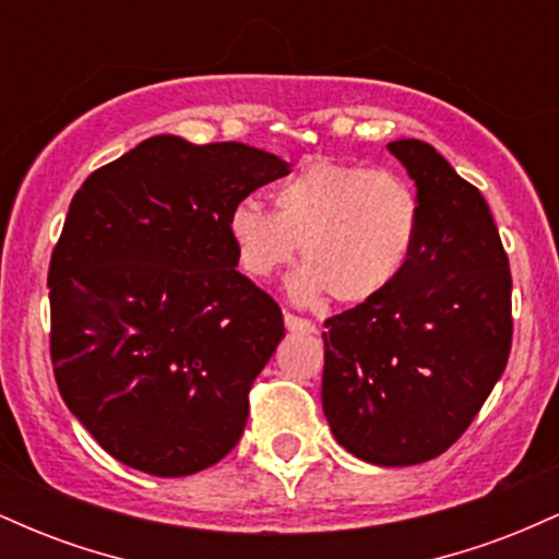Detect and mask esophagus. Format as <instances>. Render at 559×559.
Masks as SVG:
<instances>
[{
	"label": "esophagus",
	"mask_w": 559,
	"mask_h": 559,
	"mask_svg": "<svg viewBox=\"0 0 559 559\" xmlns=\"http://www.w3.org/2000/svg\"><path fill=\"white\" fill-rule=\"evenodd\" d=\"M284 323L288 331H301V333H316V323L307 318L294 316V312H284Z\"/></svg>",
	"instance_id": "esophagus-1"
}]
</instances>
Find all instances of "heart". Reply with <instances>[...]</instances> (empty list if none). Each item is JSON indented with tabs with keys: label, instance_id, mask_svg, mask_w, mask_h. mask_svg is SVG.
I'll return each mask as SVG.
<instances>
[{
	"label": "heart",
	"instance_id": "b5f03b06",
	"mask_svg": "<svg viewBox=\"0 0 559 559\" xmlns=\"http://www.w3.org/2000/svg\"><path fill=\"white\" fill-rule=\"evenodd\" d=\"M275 213L247 197L226 228L241 271L265 281L288 265L301 243L305 265L288 292L312 301L331 292L362 301L383 292L407 265L420 230L413 183L386 168L312 157L273 191Z\"/></svg>",
	"mask_w": 559,
	"mask_h": 559
}]
</instances>
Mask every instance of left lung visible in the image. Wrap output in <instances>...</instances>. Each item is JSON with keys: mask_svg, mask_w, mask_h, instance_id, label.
Listing matches in <instances>:
<instances>
[{"mask_svg": "<svg viewBox=\"0 0 559 559\" xmlns=\"http://www.w3.org/2000/svg\"><path fill=\"white\" fill-rule=\"evenodd\" d=\"M420 202L404 271L325 320L323 413L346 452L383 467L447 452L512 346V275L489 204L431 144L391 141Z\"/></svg>", "mask_w": 559, "mask_h": 559, "instance_id": "8db88e82", "label": "left lung"}]
</instances>
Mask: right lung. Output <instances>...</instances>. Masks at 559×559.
<instances>
[{
  "label": "right lung",
  "mask_w": 559,
  "mask_h": 559,
  "mask_svg": "<svg viewBox=\"0 0 559 559\" xmlns=\"http://www.w3.org/2000/svg\"><path fill=\"white\" fill-rule=\"evenodd\" d=\"M288 163L239 141L152 136L94 170L49 262L57 389L128 467L181 478L241 439L281 307L236 271L228 213Z\"/></svg>",
  "instance_id": "obj_1"
}]
</instances>
